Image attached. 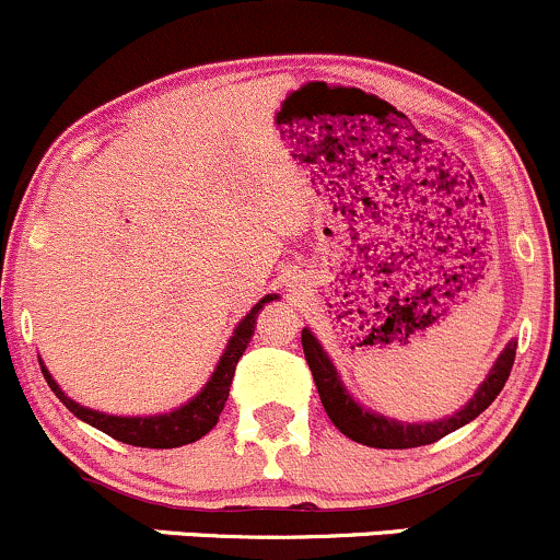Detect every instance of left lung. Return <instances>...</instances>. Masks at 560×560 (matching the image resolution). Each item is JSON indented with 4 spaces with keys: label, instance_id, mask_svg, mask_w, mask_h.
Masks as SVG:
<instances>
[{
    "label": "left lung",
    "instance_id": "left-lung-1",
    "mask_svg": "<svg viewBox=\"0 0 560 560\" xmlns=\"http://www.w3.org/2000/svg\"><path fill=\"white\" fill-rule=\"evenodd\" d=\"M302 348H304V359H307L310 372H313L315 388H318L323 409L331 418V423L342 431L348 440L359 442V445L366 447H380V451H405V447H420V445H431V442L442 440L451 431L460 429V425L471 423L480 412H486L488 407L493 405L495 396L501 394L504 388L506 377H510L512 364H515V350L517 342H506V348L501 350L499 359L493 361L491 372L488 377L482 380L480 388L475 390L469 401L464 407L455 409L453 415H445L440 420H429V423H407V420H396V418H385V415L374 412L355 401V396L345 388L342 377H339L337 366L334 361L328 359V353L323 350V345L318 342L310 328H302Z\"/></svg>",
    "mask_w": 560,
    "mask_h": 560
}]
</instances>
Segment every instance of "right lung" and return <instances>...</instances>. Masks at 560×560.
Masks as SVG:
<instances>
[{"instance_id":"right-lung-1","label":"right lung","mask_w":560,"mask_h":560,"mask_svg":"<svg viewBox=\"0 0 560 560\" xmlns=\"http://www.w3.org/2000/svg\"><path fill=\"white\" fill-rule=\"evenodd\" d=\"M280 299L278 293H267L250 313L245 315L234 328V334L229 337L226 350L221 353L218 359L215 369L212 374L207 377L205 388L199 394L191 396L186 405L170 409V412H159V415H107L100 412V409H91L78 405L74 399L61 390V385L56 383L54 374L48 372V366H43L45 380H48L50 390L61 399L69 412L74 418H80L83 423L94 425V429L105 431L107 436L113 440L126 442V445H135V447H155V451H170V447H183V445H191V442L201 440L212 425L218 423L221 418L223 407H226L229 399V388H232V380H234V369H237V361L245 353L247 342L253 339V331H256V318L258 313L264 310V304L275 302Z\"/></svg>"}]
</instances>
